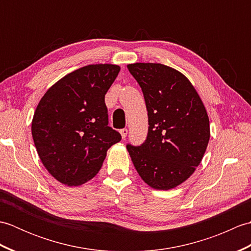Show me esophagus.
Here are the masks:
<instances>
[{"label": "esophagus", "instance_id": "esophagus-1", "mask_svg": "<svg viewBox=\"0 0 251 251\" xmlns=\"http://www.w3.org/2000/svg\"><path fill=\"white\" fill-rule=\"evenodd\" d=\"M120 132H121V136H122L123 139H125V138L127 137V134H128V130H127L126 128H123V129L120 130Z\"/></svg>", "mask_w": 251, "mask_h": 251}]
</instances>
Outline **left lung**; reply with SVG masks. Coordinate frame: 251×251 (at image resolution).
<instances>
[{
    "instance_id": "left-lung-1",
    "label": "left lung",
    "mask_w": 251,
    "mask_h": 251,
    "mask_svg": "<svg viewBox=\"0 0 251 251\" xmlns=\"http://www.w3.org/2000/svg\"><path fill=\"white\" fill-rule=\"evenodd\" d=\"M142 89L149 129L141 146L127 145L145 182L170 190L195 172L209 142L207 112L193 85L182 73L162 63L127 66Z\"/></svg>"
}]
</instances>
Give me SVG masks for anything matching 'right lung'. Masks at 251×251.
<instances>
[{
  "label": "right lung",
  "mask_w": 251,
  "mask_h": 251,
  "mask_svg": "<svg viewBox=\"0 0 251 251\" xmlns=\"http://www.w3.org/2000/svg\"><path fill=\"white\" fill-rule=\"evenodd\" d=\"M121 70L89 65L67 74L47 90L32 120L37 154L59 182L77 186L98 174L108 149L121 141L108 126L104 96Z\"/></svg>",
  "instance_id": "1"
}]
</instances>
